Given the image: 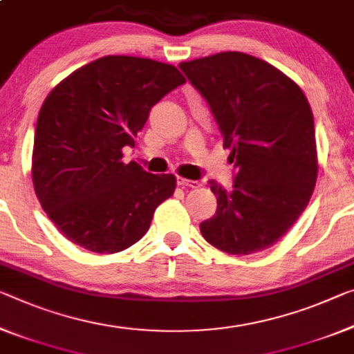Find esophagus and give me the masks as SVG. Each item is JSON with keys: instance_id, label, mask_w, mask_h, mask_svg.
Masks as SVG:
<instances>
[{"instance_id": "obj_1", "label": "esophagus", "mask_w": 354, "mask_h": 354, "mask_svg": "<svg viewBox=\"0 0 354 354\" xmlns=\"http://www.w3.org/2000/svg\"><path fill=\"white\" fill-rule=\"evenodd\" d=\"M177 185H180L183 188H199L201 182L199 180H188V178L177 177Z\"/></svg>"}]
</instances>
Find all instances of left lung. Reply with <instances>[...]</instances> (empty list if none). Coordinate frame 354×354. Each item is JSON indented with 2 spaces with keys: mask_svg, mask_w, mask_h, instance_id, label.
Listing matches in <instances>:
<instances>
[{
  "mask_svg": "<svg viewBox=\"0 0 354 354\" xmlns=\"http://www.w3.org/2000/svg\"><path fill=\"white\" fill-rule=\"evenodd\" d=\"M231 149L232 188L209 182L216 212L199 225L215 248L252 254L274 245L306 210L317 183L312 109L283 73L242 52L178 64Z\"/></svg>",
  "mask_w": 354,
  "mask_h": 354,
  "instance_id": "obj_1",
  "label": "left lung"
}]
</instances>
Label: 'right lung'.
Returning a JSON list of instances; mask_svg holds the SVG:
<instances>
[{"label":"right lung","mask_w":354,"mask_h":354,"mask_svg":"<svg viewBox=\"0 0 354 354\" xmlns=\"http://www.w3.org/2000/svg\"><path fill=\"white\" fill-rule=\"evenodd\" d=\"M183 75L149 58L107 55L59 82L37 117L32 185L42 209L71 242L117 253L142 239L176 188L172 174L122 161L161 97Z\"/></svg>","instance_id":"add662e5"}]
</instances>
